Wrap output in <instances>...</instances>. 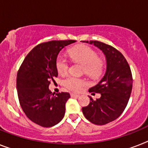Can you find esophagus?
I'll list each match as a JSON object with an SVG mask.
<instances>
[{"label": "esophagus", "instance_id": "esophagus-1", "mask_svg": "<svg viewBox=\"0 0 148 148\" xmlns=\"http://www.w3.org/2000/svg\"><path fill=\"white\" fill-rule=\"evenodd\" d=\"M70 96H71L72 97H79V95H76V94L71 93V94H70Z\"/></svg>", "mask_w": 148, "mask_h": 148}]
</instances>
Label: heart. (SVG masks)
<instances>
[{
    "label": "heart",
    "mask_w": 148,
    "mask_h": 148,
    "mask_svg": "<svg viewBox=\"0 0 148 148\" xmlns=\"http://www.w3.org/2000/svg\"><path fill=\"white\" fill-rule=\"evenodd\" d=\"M69 55L73 60L82 63L83 71L91 76H97L101 74L104 66V61L98 57L97 52L87 45H79L69 50ZM57 72L63 75L69 69V61L63 54H60L56 60ZM63 85L69 91L79 92L87 85L84 79L69 75L63 80Z\"/></svg>",
    "instance_id": "heart-1"
}]
</instances>
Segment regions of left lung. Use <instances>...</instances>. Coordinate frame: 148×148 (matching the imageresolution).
Wrapping results in <instances>:
<instances>
[{
  "label": "left lung",
  "mask_w": 148,
  "mask_h": 148,
  "mask_svg": "<svg viewBox=\"0 0 148 148\" xmlns=\"http://www.w3.org/2000/svg\"><path fill=\"white\" fill-rule=\"evenodd\" d=\"M94 44L103 51L107 59V70L103 79L89 92L101 94V97L82 107L85 118L95 125H105L123 113L132 89V75L129 63L122 53L111 45L98 41H82ZM95 94V93H93Z\"/></svg>",
  "instance_id": "obj_1"
}]
</instances>
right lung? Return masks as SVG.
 <instances>
[{
	"mask_svg": "<svg viewBox=\"0 0 148 148\" xmlns=\"http://www.w3.org/2000/svg\"><path fill=\"white\" fill-rule=\"evenodd\" d=\"M75 41L39 44L28 53L18 70L16 88L20 106L30 120L42 127L53 126L64 116L66 103L70 95L67 92L54 95L48 86L58 75L56 60L59 52Z\"/></svg>",
	"mask_w": 148,
	"mask_h": 148,
	"instance_id": "1",
	"label": "right lung"
}]
</instances>
